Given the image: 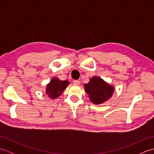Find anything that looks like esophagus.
I'll use <instances>...</instances> for the list:
<instances>
[{"label": "esophagus", "instance_id": "1", "mask_svg": "<svg viewBox=\"0 0 154 154\" xmlns=\"http://www.w3.org/2000/svg\"><path fill=\"white\" fill-rule=\"evenodd\" d=\"M73 84L75 85H79L80 84V81L79 80H75L73 81Z\"/></svg>", "mask_w": 154, "mask_h": 154}]
</instances>
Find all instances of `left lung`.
<instances>
[{"instance_id":"8db88e82","label":"left lung","mask_w":154,"mask_h":154,"mask_svg":"<svg viewBox=\"0 0 154 154\" xmlns=\"http://www.w3.org/2000/svg\"><path fill=\"white\" fill-rule=\"evenodd\" d=\"M85 92L89 95L90 100L95 104L105 102L112 97L114 87L101 78L93 77L89 83L84 85Z\"/></svg>"}]
</instances>
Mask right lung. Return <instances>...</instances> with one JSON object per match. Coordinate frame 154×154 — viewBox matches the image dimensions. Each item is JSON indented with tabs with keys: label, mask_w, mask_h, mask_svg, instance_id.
<instances>
[{
	"label": "right lung",
	"mask_w": 154,
	"mask_h": 154,
	"mask_svg": "<svg viewBox=\"0 0 154 154\" xmlns=\"http://www.w3.org/2000/svg\"><path fill=\"white\" fill-rule=\"evenodd\" d=\"M68 85V81H61L57 78H54L47 85L46 94L51 99H54L61 94Z\"/></svg>",
	"instance_id": "1"
}]
</instances>
